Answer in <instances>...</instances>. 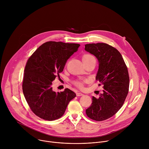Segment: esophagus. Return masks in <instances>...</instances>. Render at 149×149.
I'll list each match as a JSON object with an SVG mask.
<instances>
[{
  "label": "esophagus",
  "mask_w": 149,
  "mask_h": 149,
  "mask_svg": "<svg viewBox=\"0 0 149 149\" xmlns=\"http://www.w3.org/2000/svg\"><path fill=\"white\" fill-rule=\"evenodd\" d=\"M77 96H82V95H83V94L82 93H80V92H78V93H77Z\"/></svg>",
  "instance_id": "esophagus-1"
}]
</instances>
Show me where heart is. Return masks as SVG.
<instances>
[{
    "label": "heart",
    "mask_w": 149,
    "mask_h": 149,
    "mask_svg": "<svg viewBox=\"0 0 149 149\" xmlns=\"http://www.w3.org/2000/svg\"><path fill=\"white\" fill-rule=\"evenodd\" d=\"M92 59H95V58L93 55H91L89 54H86L82 56V61H88V60H90ZM87 81V79H84L82 81H81V80L76 81L74 82V84L75 86H77L78 87L82 88L83 87V82H86Z\"/></svg>",
    "instance_id": "1"
}]
</instances>
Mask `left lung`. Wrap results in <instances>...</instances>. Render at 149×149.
Instances as JSON below:
<instances>
[{"instance_id":"left-lung-1","label":"left lung","mask_w":149,"mask_h":149,"mask_svg":"<svg viewBox=\"0 0 149 149\" xmlns=\"http://www.w3.org/2000/svg\"><path fill=\"white\" fill-rule=\"evenodd\" d=\"M85 50L94 55L99 62L95 79L104 90L98 98L93 97L86 110L87 116L100 121L113 116L121 108L129 93V75L120 52L104 43L85 45Z\"/></svg>"}]
</instances>
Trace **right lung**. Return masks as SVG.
<instances>
[{
	"mask_svg": "<svg viewBox=\"0 0 149 149\" xmlns=\"http://www.w3.org/2000/svg\"><path fill=\"white\" fill-rule=\"evenodd\" d=\"M77 44L49 41L40 45L28 59L24 71L22 90L33 113L53 121L64 114L70 101L76 97L68 88L56 93L52 81L63 71L70 57L78 51Z\"/></svg>",
	"mask_w": 149,
	"mask_h": 149,
	"instance_id": "add662e5",
	"label": "right lung"
}]
</instances>
